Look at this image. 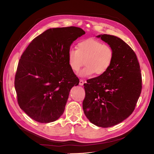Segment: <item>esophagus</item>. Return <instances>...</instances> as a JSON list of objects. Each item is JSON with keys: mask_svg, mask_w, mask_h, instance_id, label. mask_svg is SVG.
<instances>
[{"mask_svg": "<svg viewBox=\"0 0 154 154\" xmlns=\"http://www.w3.org/2000/svg\"><path fill=\"white\" fill-rule=\"evenodd\" d=\"M83 83H84V81H83V80H82V79H80V83H79V84H80V85H83Z\"/></svg>", "mask_w": 154, "mask_h": 154, "instance_id": "esophagus-1", "label": "esophagus"}]
</instances>
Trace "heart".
Masks as SVG:
<instances>
[{
  "label": "heart",
  "instance_id": "1",
  "mask_svg": "<svg viewBox=\"0 0 154 154\" xmlns=\"http://www.w3.org/2000/svg\"><path fill=\"white\" fill-rule=\"evenodd\" d=\"M77 49L68 51V62L74 72H78L85 64L86 66L79 72L81 77L96 74L101 75L110 69L114 58V51L108 44L94 38H87L77 44Z\"/></svg>",
  "mask_w": 154,
  "mask_h": 154
}]
</instances>
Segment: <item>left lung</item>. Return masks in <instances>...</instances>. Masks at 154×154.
Returning a JSON list of instances; mask_svg holds the SVG:
<instances>
[{
  "label": "left lung",
  "mask_w": 154,
  "mask_h": 154,
  "mask_svg": "<svg viewBox=\"0 0 154 154\" xmlns=\"http://www.w3.org/2000/svg\"><path fill=\"white\" fill-rule=\"evenodd\" d=\"M97 37L112 48L114 58L105 73L83 85V109L92 123L108 128L132 114L141 92L142 77L137 56L127 43L113 35Z\"/></svg>",
  "instance_id": "obj_1"
}]
</instances>
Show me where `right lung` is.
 <instances>
[{
    "mask_svg": "<svg viewBox=\"0 0 154 154\" xmlns=\"http://www.w3.org/2000/svg\"><path fill=\"white\" fill-rule=\"evenodd\" d=\"M85 34L74 26L49 29L22 53L15 77L17 101L36 122H53L63 114L70 90L80 82L69 65L68 51Z\"/></svg>",
    "mask_w": 154,
    "mask_h": 154,
    "instance_id": "obj_1",
    "label": "right lung"
}]
</instances>
